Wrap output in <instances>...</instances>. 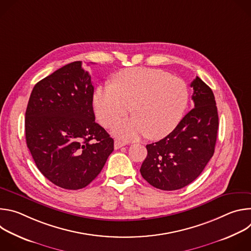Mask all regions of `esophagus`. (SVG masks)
<instances>
[{
	"mask_svg": "<svg viewBox=\"0 0 251 251\" xmlns=\"http://www.w3.org/2000/svg\"><path fill=\"white\" fill-rule=\"evenodd\" d=\"M126 144L124 142H121V141H119V140H116L115 142H114V149L115 150H117V149H120L121 147H124Z\"/></svg>",
	"mask_w": 251,
	"mask_h": 251,
	"instance_id": "esophagus-1",
	"label": "esophagus"
}]
</instances>
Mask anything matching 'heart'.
Wrapping results in <instances>:
<instances>
[{"mask_svg":"<svg viewBox=\"0 0 251 251\" xmlns=\"http://www.w3.org/2000/svg\"><path fill=\"white\" fill-rule=\"evenodd\" d=\"M188 101L184 80L166 71L144 67L120 71L113 84L98 86L93 95L96 117L105 127L133 111L135 117L112 127V133L124 140L144 134L151 139L165 137L180 122Z\"/></svg>","mask_w":251,"mask_h":251,"instance_id":"1","label":"heart"}]
</instances>
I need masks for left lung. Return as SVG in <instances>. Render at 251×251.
<instances>
[{
    "label": "left lung",
    "mask_w": 251,
    "mask_h": 251,
    "mask_svg": "<svg viewBox=\"0 0 251 251\" xmlns=\"http://www.w3.org/2000/svg\"><path fill=\"white\" fill-rule=\"evenodd\" d=\"M194 108L164 139L146 146L140 172L153 187L180 190L201 175L216 147L219 115L212 90L199 77L191 83Z\"/></svg>",
    "instance_id": "obj_1"
}]
</instances>
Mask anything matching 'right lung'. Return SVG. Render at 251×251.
Segmentation results:
<instances>
[{
    "label": "right lung",
    "instance_id": "obj_1",
    "mask_svg": "<svg viewBox=\"0 0 251 251\" xmlns=\"http://www.w3.org/2000/svg\"><path fill=\"white\" fill-rule=\"evenodd\" d=\"M94 87L81 61L68 63L34 85L25 119L26 146L52 184L79 190L99 175L114 141L95 122Z\"/></svg>",
    "mask_w": 251,
    "mask_h": 251
}]
</instances>
